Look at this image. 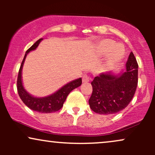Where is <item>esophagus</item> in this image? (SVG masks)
Here are the masks:
<instances>
[{
  "label": "esophagus",
  "mask_w": 155,
  "mask_h": 155,
  "mask_svg": "<svg viewBox=\"0 0 155 155\" xmlns=\"http://www.w3.org/2000/svg\"><path fill=\"white\" fill-rule=\"evenodd\" d=\"M90 80H91V78H90V76H89L87 74H84L82 76V81L83 82H88V81H90Z\"/></svg>",
  "instance_id": "esophagus-1"
}]
</instances>
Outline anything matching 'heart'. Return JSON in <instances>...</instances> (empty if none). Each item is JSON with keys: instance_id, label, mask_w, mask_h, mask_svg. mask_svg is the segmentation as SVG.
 I'll list each match as a JSON object with an SVG mask.
<instances>
[{"instance_id": "b5f03b06", "label": "heart", "mask_w": 155, "mask_h": 155, "mask_svg": "<svg viewBox=\"0 0 155 155\" xmlns=\"http://www.w3.org/2000/svg\"><path fill=\"white\" fill-rule=\"evenodd\" d=\"M98 51L101 55L107 54V64L114 65L123 57L124 54V47L121 44H115L111 39H104L98 44Z\"/></svg>"}]
</instances>
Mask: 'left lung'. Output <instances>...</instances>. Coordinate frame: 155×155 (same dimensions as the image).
I'll return each mask as SVG.
<instances>
[{
	"label": "left lung",
	"mask_w": 155,
	"mask_h": 155,
	"mask_svg": "<svg viewBox=\"0 0 155 155\" xmlns=\"http://www.w3.org/2000/svg\"><path fill=\"white\" fill-rule=\"evenodd\" d=\"M138 63L131 52L126 63L125 72L120 75L101 74L91 82L92 92L89 104L94 112L113 114L128 106L138 85Z\"/></svg>",
	"instance_id": "left-lung-1"
}]
</instances>
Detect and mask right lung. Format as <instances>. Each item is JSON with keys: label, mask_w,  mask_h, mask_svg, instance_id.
I'll use <instances>...</instances> for the list:
<instances>
[{"label": "right lung", "mask_w": 155, "mask_h": 155, "mask_svg": "<svg viewBox=\"0 0 155 155\" xmlns=\"http://www.w3.org/2000/svg\"><path fill=\"white\" fill-rule=\"evenodd\" d=\"M42 40H43V38L38 39L32 47H30L26 51L24 59H23L22 63H21L20 68H19L17 81V87L19 96L20 97L21 100L28 108L33 110V111L40 112V113L47 114L59 111L60 108L63 107L64 102L66 100V97L68 95V94L74 89L79 87L82 83V81H81V78H79V79L71 81V82L65 84V86H63L61 89H60L58 91L54 92V94L44 97H33L26 92V90L23 87L22 82V68L23 64H24L25 60V58L28 52L36 49L41 41Z\"/></svg>", "instance_id": "1"}]
</instances>
